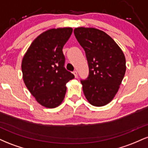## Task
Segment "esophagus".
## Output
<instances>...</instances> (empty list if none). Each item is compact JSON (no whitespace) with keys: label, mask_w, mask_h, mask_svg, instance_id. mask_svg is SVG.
Returning a JSON list of instances; mask_svg holds the SVG:
<instances>
[{"label":"esophagus","mask_w":148,"mask_h":148,"mask_svg":"<svg viewBox=\"0 0 148 148\" xmlns=\"http://www.w3.org/2000/svg\"><path fill=\"white\" fill-rule=\"evenodd\" d=\"M73 74H74V76H75L76 78L77 77L78 73H77V72H76V71H74V72H73Z\"/></svg>","instance_id":"esophagus-1"}]
</instances>
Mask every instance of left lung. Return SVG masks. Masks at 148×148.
I'll return each mask as SVG.
<instances>
[{"mask_svg": "<svg viewBox=\"0 0 148 148\" xmlns=\"http://www.w3.org/2000/svg\"><path fill=\"white\" fill-rule=\"evenodd\" d=\"M74 33L86 52L89 67L88 79L81 81L84 95L92 106H105L115 97L125 76V54L102 30L79 27Z\"/></svg>", "mask_w": 148, "mask_h": 148, "instance_id": "left-lung-1", "label": "left lung"}]
</instances>
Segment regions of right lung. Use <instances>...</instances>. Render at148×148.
Segmentation results:
<instances>
[{"label": "right lung", "mask_w": 148, "mask_h": 148, "mask_svg": "<svg viewBox=\"0 0 148 148\" xmlns=\"http://www.w3.org/2000/svg\"><path fill=\"white\" fill-rule=\"evenodd\" d=\"M69 27L49 29L37 36L23 56V79L36 101L48 108L63 101L66 84L74 78L64 67L62 48L72 35Z\"/></svg>", "instance_id": "right-lung-1"}]
</instances>
